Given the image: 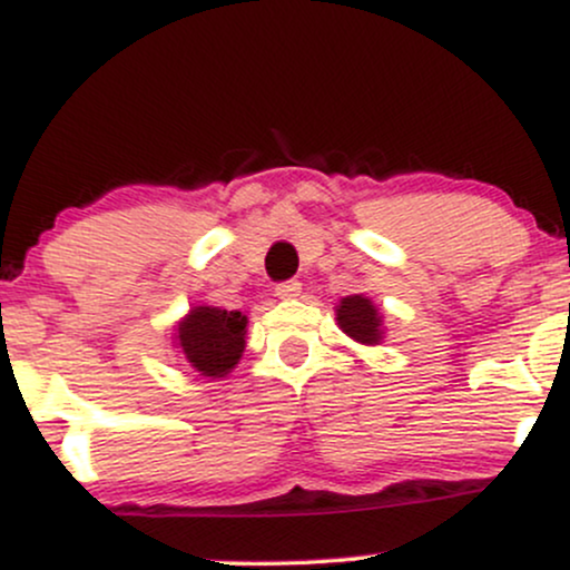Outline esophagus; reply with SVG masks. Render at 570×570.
Here are the masks:
<instances>
[{
  "mask_svg": "<svg viewBox=\"0 0 570 570\" xmlns=\"http://www.w3.org/2000/svg\"><path fill=\"white\" fill-rule=\"evenodd\" d=\"M299 292H303V284H299V281H284V284L276 286L278 299H294L299 297Z\"/></svg>",
  "mask_w": 570,
  "mask_h": 570,
  "instance_id": "esophagus-1",
  "label": "esophagus"
}]
</instances>
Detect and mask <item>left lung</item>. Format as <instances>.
I'll return each instance as SVG.
<instances>
[{
  "label": "left lung",
  "instance_id": "left-lung-1",
  "mask_svg": "<svg viewBox=\"0 0 570 570\" xmlns=\"http://www.w3.org/2000/svg\"><path fill=\"white\" fill-rule=\"evenodd\" d=\"M337 326L362 345H381L385 337L383 311L364 294H348L335 305Z\"/></svg>",
  "mask_w": 570,
  "mask_h": 570
}]
</instances>
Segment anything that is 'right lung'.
Returning <instances> with one entry per match:
<instances>
[{
    "instance_id": "1",
    "label": "right lung",
    "mask_w": 570,
    "mask_h": 570,
    "mask_svg": "<svg viewBox=\"0 0 570 570\" xmlns=\"http://www.w3.org/2000/svg\"><path fill=\"white\" fill-rule=\"evenodd\" d=\"M248 318L240 311L193 305L174 324V348L208 381H222L235 370L246 348Z\"/></svg>"
}]
</instances>
